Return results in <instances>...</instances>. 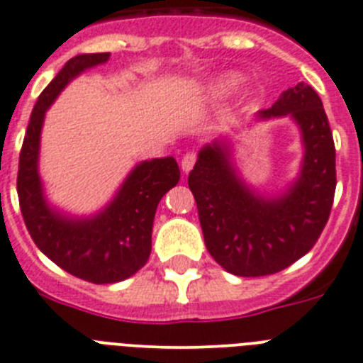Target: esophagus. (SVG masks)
Instances as JSON below:
<instances>
[{
    "label": "esophagus",
    "mask_w": 363,
    "mask_h": 363,
    "mask_svg": "<svg viewBox=\"0 0 363 363\" xmlns=\"http://www.w3.org/2000/svg\"><path fill=\"white\" fill-rule=\"evenodd\" d=\"M195 161H197V155H195L194 152H188V153H186L184 157H182V162H181L182 172H184V174H188L189 169L194 168Z\"/></svg>",
    "instance_id": "esophagus-1"
}]
</instances>
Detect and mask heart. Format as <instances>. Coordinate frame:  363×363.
I'll return each instance as SVG.
<instances>
[{
	"instance_id": "1",
	"label": "heart",
	"mask_w": 363,
	"mask_h": 363,
	"mask_svg": "<svg viewBox=\"0 0 363 363\" xmlns=\"http://www.w3.org/2000/svg\"><path fill=\"white\" fill-rule=\"evenodd\" d=\"M242 77L235 74V72H228V74H220L218 77H215L213 81L210 83V88H208V92L211 94L213 97H220L226 96V94L233 92L235 88L240 84Z\"/></svg>"
}]
</instances>
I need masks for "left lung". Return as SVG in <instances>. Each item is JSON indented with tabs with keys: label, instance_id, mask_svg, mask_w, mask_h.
Listing matches in <instances>:
<instances>
[{
	"label": "left lung",
	"instance_id": "1",
	"mask_svg": "<svg viewBox=\"0 0 363 363\" xmlns=\"http://www.w3.org/2000/svg\"><path fill=\"white\" fill-rule=\"evenodd\" d=\"M273 117H289L303 146L298 175L279 195L246 184L226 137L202 146L188 177L206 247L237 277L273 275L296 262L316 244L335 199V143L318 94L306 83L287 88L257 113Z\"/></svg>",
	"mask_w": 363,
	"mask_h": 363
}]
</instances>
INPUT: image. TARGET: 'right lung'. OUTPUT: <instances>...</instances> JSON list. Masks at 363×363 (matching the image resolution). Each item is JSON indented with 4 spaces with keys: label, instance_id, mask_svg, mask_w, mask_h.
Listing matches in <instances>:
<instances>
[{
    "label": "right lung",
    "instance_id": "right-lung-1",
    "mask_svg": "<svg viewBox=\"0 0 363 363\" xmlns=\"http://www.w3.org/2000/svg\"><path fill=\"white\" fill-rule=\"evenodd\" d=\"M108 60L110 52H103L79 54L67 61L38 97L18 169L19 208L35 246L61 269L94 284L121 282L145 266L152 251L153 217L159 202L181 179L174 157L152 159L133 166L112 201L96 215L74 217L47 201L39 177L45 113L72 79Z\"/></svg>",
    "mask_w": 363,
    "mask_h": 363
}]
</instances>
